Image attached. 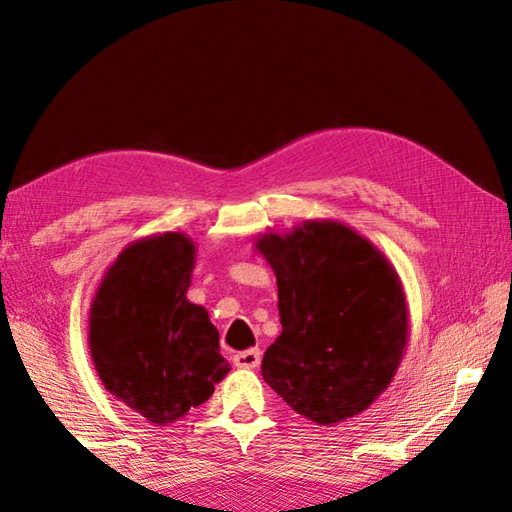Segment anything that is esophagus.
<instances>
[{
    "instance_id": "obj_1",
    "label": "esophagus",
    "mask_w": 512,
    "mask_h": 512,
    "mask_svg": "<svg viewBox=\"0 0 512 512\" xmlns=\"http://www.w3.org/2000/svg\"><path fill=\"white\" fill-rule=\"evenodd\" d=\"M259 359H262V352H259V348H250V350H244V352H237L235 357H232V361H235L237 368H248L253 370L259 366Z\"/></svg>"
}]
</instances>
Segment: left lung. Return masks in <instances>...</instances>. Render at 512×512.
<instances>
[{
  "mask_svg": "<svg viewBox=\"0 0 512 512\" xmlns=\"http://www.w3.org/2000/svg\"><path fill=\"white\" fill-rule=\"evenodd\" d=\"M257 253L277 277L282 334L262 375L293 411L316 424L354 418L400 368L409 341L402 280L381 250L339 221L268 230Z\"/></svg>",
  "mask_w": 512,
  "mask_h": 512,
  "instance_id": "obj_1",
  "label": "left lung"
}]
</instances>
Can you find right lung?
Wrapping results in <instances>:
<instances>
[{"instance_id":"right-lung-1","label":"right lung","mask_w":512,"mask_h":512,"mask_svg":"<svg viewBox=\"0 0 512 512\" xmlns=\"http://www.w3.org/2000/svg\"><path fill=\"white\" fill-rule=\"evenodd\" d=\"M196 246L183 232L137 239L103 273L88 345L106 391L153 424L196 409L228 375L219 332L187 300Z\"/></svg>"}]
</instances>
